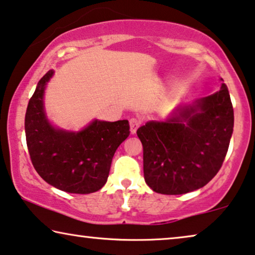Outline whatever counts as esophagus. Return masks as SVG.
Instances as JSON below:
<instances>
[{
	"instance_id": "1",
	"label": "esophagus",
	"mask_w": 255,
	"mask_h": 255,
	"mask_svg": "<svg viewBox=\"0 0 255 255\" xmlns=\"http://www.w3.org/2000/svg\"><path fill=\"white\" fill-rule=\"evenodd\" d=\"M140 124H141V122L137 120V118H131L130 120V131L132 134H134L135 132H137L138 128L140 127Z\"/></svg>"
}]
</instances>
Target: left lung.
Segmentation results:
<instances>
[{
	"label": "left lung",
	"mask_w": 255,
	"mask_h": 255,
	"mask_svg": "<svg viewBox=\"0 0 255 255\" xmlns=\"http://www.w3.org/2000/svg\"><path fill=\"white\" fill-rule=\"evenodd\" d=\"M228 87L177 107L163 122L137 130L144 149V177L153 191L181 195L204 187L221 169L233 132Z\"/></svg>",
	"instance_id": "left-lung-1"
}]
</instances>
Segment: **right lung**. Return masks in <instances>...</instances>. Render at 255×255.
Returning <instances> with one entry per match:
<instances>
[{"label": "right lung", "mask_w": 255, "mask_h": 255, "mask_svg": "<svg viewBox=\"0 0 255 255\" xmlns=\"http://www.w3.org/2000/svg\"><path fill=\"white\" fill-rule=\"evenodd\" d=\"M48 71L38 82L25 114L26 145L41 179L71 194L100 190L109 176L113 156L130 134L127 120L93 121L79 132L55 128L44 110V90L53 75Z\"/></svg>", "instance_id": "1"}]
</instances>
